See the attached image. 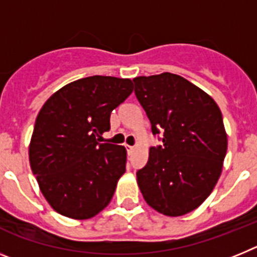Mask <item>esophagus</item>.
<instances>
[{
  "label": "esophagus",
  "mask_w": 257,
  "mask_h": 257,
  "mask_svg": "<svg viewBox=\"0 0 257 257\" xmlns=\"http://www.w3.org/2000/svg\"><path fill=\"white\" fill-rule=\"evenodd\" d=\"M126 149H127V153L128 154L134 153V151H135V148H134V147H131V145H126Z\"/></svg>",
  "instance_id": "obj_1"
}]
</instances>
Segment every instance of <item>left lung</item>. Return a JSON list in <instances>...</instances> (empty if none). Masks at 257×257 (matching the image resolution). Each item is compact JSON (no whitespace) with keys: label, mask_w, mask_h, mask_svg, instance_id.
Wrapping results in <instances>:
<instances>
[{"label":"left lung","mask_w":257,"mask_h":257,"mask_svg":"<svg viewBox=\"0 0 257 257\" xmlns=\"http://www.w3.org/2000/svg\"><path fill=\"white\" fill-rule=\"evenodd\" d=\"M135 94L163 147L149 149L136 174L145 202L166 216H183L205 202L228 149L221 110L198 86L169 72L136 77Z\"/></svg>","instance_id":"obj_1"}]
</instances>
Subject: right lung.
Masks as SVG:
<instances>
[{
    "label": "right lung",
    "instance_id": "right-lung-1",
    "mask_svg": "<svg viewBox=\"0 0 257 257\" xmlns=\"http://www.w3.org/2000/svg\"><path fill=\"white\" fill-rule=\"evenodd\" d=\"M133 90L128 78L86 77L59 88L41 108L29 163L41 193L63 216L91 219L112 201L127 152L99 142L110 128V112Z\"/></svg>",
    "mask_w": 257,
    "mask_h": 257
}]
</instances>
